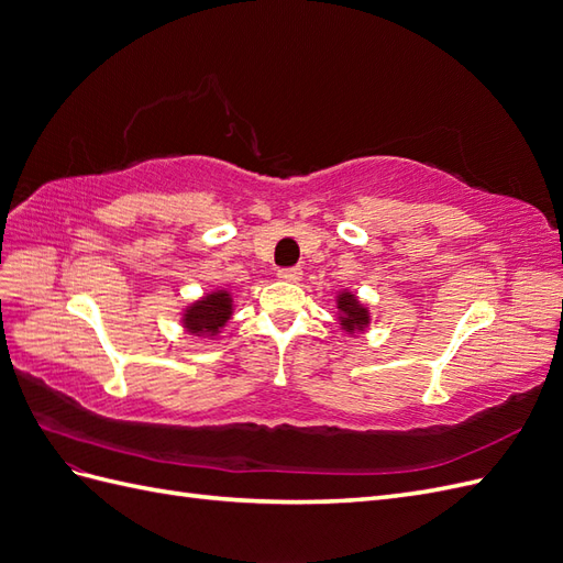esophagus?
<instances>
[{
	"label": "esophagus",
	"instance_id": "1",
	"mask_svg": "<svg viewBox=\"0 0 563 563\" xmlns=\"http://www.w3.org/2000/svg\"><path fill=\"white\" fill-rule=\"evenodd\" d=\"M300 275H302V272H300L298 267H284V269L277 272V277H279L282 282H298Z\"/></svg>",
	"mask_w": 563,
	"mask_h": 563
}]
</instances>
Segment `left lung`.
<instances>
[{
    "mask_svg": "<svg viewBox=\"0 0 563 563\" xmlns=\"http://www.w3.org/2000/svg\"><path fill=\"white\" fill-rule=\"evenodd\" d=\"M335 319L345 335H364L371 329V308L352 288H340L335 294Z\"/></svg>",
    "mask_w": 563,
    "mask_h": 563,
    "instance_id": "left-lung-1",
    "label": "left lung"
}]
</instances>
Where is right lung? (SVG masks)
<instances>
[{"instance_id": "right-lung-1", "label": "right lung", "mask_w": 563, "mask_h": 563, "mask_svg": "<svg viewBox=\"0 0 563 563\" xmlns=\"http://www.w3.org/2000/svg\"><path fill=\"white\" fill-rule=\"evenodd\" d=\"M234 314V296L230 288H213V291L187 302L180 312V327L195 338L216 340L230 323Z\"/></svg>"}]
</instances>
